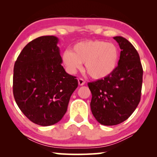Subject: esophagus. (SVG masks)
<instances>
[{
  "mask_svg": "<svg viewBox=\"0 0 157 157\" xmlns=\"http://www.w3.org/2000/svg\"><path fill=\"white\" fill-rule=\"evenodd\" d=\"M78 84L79 86H82V85H84L85 84V81L82 78H79L78 79Z\"/></svg>",
  "mask_w": 157,
  "mask_h": 157,
  "instance_id": "1",
  "label": "esophagus"
}]
</instances>
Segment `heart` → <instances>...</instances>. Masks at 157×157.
<instances>
[{"label":"heart","mask_w":157,"mask_h":157,"mask_svg":"<svg viewBox=\"0 0 157 157\" xmlns=\"http://www.w3.org/2000/svg\"><path fill=\"white\" fill-rule=\"evenodd\" d=\"M119 50L112 43L104 41H86L75 44L73 51L66 50L62 61L70 73H75L84 63V69L91 78L101 79L112 74L118 66Z\"/></svg>","instance_id":"1"}]
</instances>
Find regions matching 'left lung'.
Segmentation results:
<instances>
[{
	"label": "left lung",
	"mask_w": 157,
	"mask_h": 157,
	"mask_svg": "<svg viewBox=\"0 0 157 157\" xmlns=\"http://www.w3.org/2000/svg\"><path fill=\"white\" fill-rule=\"evenodd\" d=\"M121 49L115 71L107 78L89 82L91 109L98 123L116 125L126 121L139 104L143 68L136 48L123 36H115Z\"/></svg>",
	"instance_id": "8db88e82"
}]
</instances>
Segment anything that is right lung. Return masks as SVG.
Returning <instances> with one entry per match:
<instances>
[{"label": "right lung", "instance_id": "obj_1", "mask_svg": "<svg viewBox=\"0 0 157 157\" xmlns=\"http://www.w3.org/2000/svg\"><path fill=\"white\" fill-rule=\"evenodd\" d=\"M55 36L34 39L23 48L14 63L13 94L23 114L33 123L49 126L67 111L78 86L76 77L66 72Z\"/></svg>", "mask_w": 157, "mask_h": 157}]
</instances>
